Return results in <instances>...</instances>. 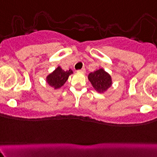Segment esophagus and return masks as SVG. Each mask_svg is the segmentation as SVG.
<instances>
[{
  "instance_id": "34e87169",
  "label": "esophagus",
  "mask_w": 157,
  "mask_h": 157,
  "mask_svg": "<svg viewBox=\"0 0 157 157\" xmlns=\"http://www.w3.org/2000/svg\"><path fill=\"white\" fill-rule=\"evenodd\" d=\"M85 71H86V69H85V67H83V68H81L80 70H78V72H81V73H84Z\"/></svg>"
}]
</instances>
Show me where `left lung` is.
I'll list each match as a JSON object with an SVG mask.
<instances>
[{"label":"left lung","mask_w":157,"mask_h":157,"mask_svg":"<svg viewBox=\"0 0 157 157\" xmlns=\"http://www.w3.org/2000/svg\"><path fill=\"white\" fill-rule=\"evenodd\" d=\"M88 78L93 88L99 93H104L112 86L110 75L102 68L90 73Z\"/></svg>","instance_id":"8db88e82"}]
</instances>
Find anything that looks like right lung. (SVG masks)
<instances>
[{"label":"right lung","mask_w":157,"mask_h":157,"mask_svg":"<svg viewBox=\"0 0 157 157\" xmlns=\"http://www.w3.org/2000/svg\"><path fill=\"white\" fill-rule=\"evenodd\" d=\"M71 74H73L72 70L70 69L65 71L61 69V67H58L47 77V83L49 86L55 89H58L65 83Z\"/></svg>","instance_id":"right-lung-1"}]
</instances>
